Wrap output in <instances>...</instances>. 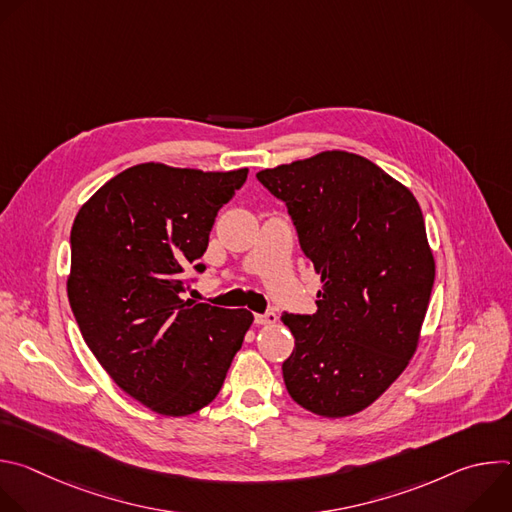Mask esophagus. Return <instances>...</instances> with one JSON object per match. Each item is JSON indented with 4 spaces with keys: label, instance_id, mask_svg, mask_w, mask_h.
<instances>
[{
    "label": "esophagus",
    "instance_id": "obj_1",
    "mask_svg": "<svg viewBox=\"0 0 512 512\" xmlns=\"http://www.w3.org/2000/svg\"><path fill=\"white\" fill-rule=\"evenodd\" d=\"M277 322V314L275 312H267V314H255V324L259 326H271Z\"/></svg>",
    "mask_w": 512,
    "mask_h": 512
}]
</instances>
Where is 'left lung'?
Returning <instances> with one entry per match:
<instances>
[{
	"label": "left lung",
	"instance_id": "obj_1",
	"mask_svg": "<svg viewBox=\"0 0 512 512\" xmlns=\"http://www.w3.org/2000/svg\"><path fill=\"white\" fill-rule=\"evenodd\" d=\"M320 275L316 314H283L296 338L285 389L322 417L373 405L407 369L435 279L419 202L371 160L342 152L257 172Z\"/></svg>",
	"mask_w": 512,
	"mask_h": 512
}]
</instances>
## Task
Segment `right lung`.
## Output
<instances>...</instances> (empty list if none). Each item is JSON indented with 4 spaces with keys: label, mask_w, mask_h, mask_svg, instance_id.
<instances>
[{
    "label": "right lung",
    "mask_w": 512,
    "mask_h": 512,
    "mask_svg": "<svg viewBox=\"0 0 512 512\" xmlns=\"http://www.w3.org/2000/svg\"><path fill=\"white\" fill-rule=\"evenodd\" d=\"M247 168L202 172L137 164L105 182L70 231L68 302L107 375L166 417L221 391L253 324L249 310L184 300V271H202L216 212Z\"/></svg>",
    "instance_id": "right-lung-1"
}]
</instances>
